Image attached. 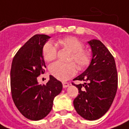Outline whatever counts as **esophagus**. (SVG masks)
<instances>
[{
    "instance_id": "esophagus-1",
    "label": "esophagus",
    "mask_w": 129,
    "mask_h": 129,
    "mask_svg": "<svg viewBox=\"0 0 129 129\" xmlns=\"http://www.w3.org/2000/svg\"><path fill=\"white\" fill-rule=\"evenodd\" d=\"M63 87L64 88H67V87H68L69 86V83L68 82H63Z\"/></svg>"
}]
</instances>
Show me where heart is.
I'll use <instances>...</instances> for the list:
<instances>
[{
  "label": "heart",
  "mask_w": 129,
  "mask_h": 129,
  "mask_svg": "<svg viewBox=\"0 0 129 129\" xmlns=\"http://www.w3.org/2000/svg\"><path fill=\"white\" fill-rule=\"evenodd\" d=\"M57 43L63 48L68 49L72 52L69 60L74 61L80 70H82L90 65L92 60L91 53L88 51L84 49V44L76 37H67L59 39ZM42 54L46 61H52L57 57L56 47L52 42L47 41L43 46ZM49 72L57 79L65 81L76 74V66L74 62L57 61L51 65Z\"/></svg>",
  "instance_id": "1"
}]
</instances>
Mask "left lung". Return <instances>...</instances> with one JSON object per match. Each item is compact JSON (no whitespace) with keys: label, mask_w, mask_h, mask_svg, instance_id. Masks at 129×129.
<instances>
[{"label":"left lung","mask_w":129,"mask_h":129,"mask_svg":"<svg viewBox=\"0 0 129 129\" xmlns=\"http://www.w3.org/2000/svg\"><path fill=\"white\" fill-rule=\"evenodd\" d=\"M88 43L92 58L88 68L74 79L84 82L83 84L72 83L79 92L74 106L82 118L94 120L101 118L112 105L117 90L118 75L114 57L106 46L97 39Z\"/></svg>","instance_id":"left-lung-1"}]
</instances>
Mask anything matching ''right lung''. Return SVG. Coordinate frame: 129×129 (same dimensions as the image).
Wrapping results in <instances>:
<instances>
[{
  "label": "right lung",
  "mask_w": 129,
  "mask_h": 129,
  "mask_svg": "<svg viewBox=\"0 0 129 129\" xmlns=\"http://www.w3.org/2000/svg\"><path fill=\"white\" fill-rule=\"evenodd\" d=\"M50 38L47 35H34L17 51L12 62V98L19 112L29 120L45 118L52 109L54 98L62 90L61 82L51 75L46 85L37 82L46 68L42 48Z\"/></svg>",
  "instance_id": "add662e5"
}]
</instances>
